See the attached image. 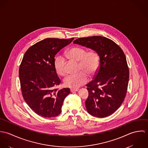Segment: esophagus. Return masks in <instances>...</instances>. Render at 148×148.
<instances>
[{"mask_svg":"<svg viewBox=\"0 0 148 148\" xmlns=\"http://www.w3.org/2000/svg\"><path fill=\"white\" fill-rule=\"evenodd\" d=\"M70 90H71V92H77V91L79 90V89H72V88H71L70 89Z\"/></svg>","mask_w":148,"mask_h":148,"instance_id":"esophagus-1","label":"esophagus"}]
</instances>
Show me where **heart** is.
I'll list each match as a JSON object with an SVG mask.
<instances>
[{"instance_id": "heart-1", "label": "heart", "mask_w": 148, "mask_h": 148, "mask_svg": "<svg viewBox=\"0 0 148 148\" xmlns=\"http://www.w3.org/2000/svg\"><path fill=\"white\" fill-rule=\"evenodd\" d=\"M69 59L79 62V69L82 72L77 75H71L67 76L64 80L66 87L76 89L88 82L89 76L94 75L97 71L100 65V56L97 51L92 50L87 52L83 47H75L71 48L66 53ZM65 62L63 57H57L54 62V67L56 73L60 76H65L66 71Z\"/></svg>"}]
</instances>
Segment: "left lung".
<instances>
[{
	"mask_svg": "<svg viewBox=\"0 0 148 148\" xmlns=\"http://www.w3.org/2000/svg\"><path fill=\"white\" fill-rule=\"evenodd\" d=\"M73 43L91 48L99 55V68L93 80L86 84L89 95L85 106L93 116H109L120 108L126 96L129 71L125 55L116 43L103 36L81 38Z\"/></svg>",
	"mask_w": 148,
	"mask_h": 148,
	"instance_id": "obj_1",
	"label": "left lung"
}]
</instances>
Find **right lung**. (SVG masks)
Masks as SVG:
<instances>
[{"label":"right lung","instance_id":"add662e5","mask_svg":"<svg viewBox=\"0 0 148 148\" xmlns=\"http://www.w3.org/2000/svg\"><path fill=\"white\" fill-rule=\"evenodd\" d=\"M74 38H47L36 42L25 52L19 75L21 93L25 103L37 114L53 117L60 114L69 88L59 89L60 80L55 69V56Z\"/></svg>","mask_w":148,"mask_h":148}]
</instances>
